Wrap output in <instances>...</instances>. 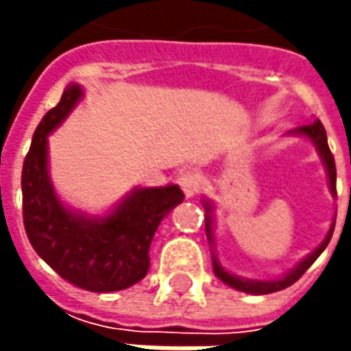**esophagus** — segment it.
I'll use <instances>...</instances> for the list:
<instances>
[{
    "instance_id": "obj_1",
    "label": "esophagus",
    "mask_w": 351,
    "mask_h": 351,
    "mask_svg": "<svg viewBox=\"0 0 351 351\" xmlns=\"http://www.w3.org/2000/svg\"><path fill=\"white\" fill-rule=\"evenodd\" d=\"M180 185H182L185 195L193 197L201 189V178L195 171H183L182 176H180Z\"/></svg>"
}]
</instances>
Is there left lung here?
Here are the masks:
<instances>
[{
	"instance_id": "8db88e82",
	"label": "left lung",
	"mask_w": 351,
	"mask_h": 351,
	"mask_svg": "<svg viewBox=\"0 0 351 351\" xmlns=\"http://www.w3.org/2000/svg\"><path fill=\"white\" fill-rule=\"evenodd\" d=\"M297 132L299 134H304V136H308L311 141L317 144L318 152L322 156V160H324V164H326V171H328V178H330V189L332 193L336 195V164H334V156H332L330 148H328V141H326V130L322 127V123L320 121H315V123H308V125H303V127L297 128ZM205 209L210 210V205H205ZM205 226H207V238H209L210 242V217H207V221H205ZM332 232H334V223H332V228L328 236L324 238V242L318 246L306 260L299 263L291 274H287L285 277H281V279H274V281H250V279H240V277L230 276L228 271H224L223 267L219 265V262H213V269H215V274L217 277L224 281L226 285H230V287H234L238 291H244V293H252V295H267V293H276V291L285 289V287H289L293 285L297 279H301L304 271L315 263L318 256L324 252V248L328 246V242H330Z\"/></svg>"
}]
</instances>
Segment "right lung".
Masks as SVG:
<instances>
[{"label": "right lung", "mask_w": 351, "mask_h": 351, "mask_svg": "<svg viewBox=\"0 0 351 351\" xmlns=\"http://www.w3.org/2000/svg\"><path fill=\"white\" fill-rule=\"evenodd\" d=\"M82 97L68 86L34 130L23 162V224L34 252L68 283L93 293L127 289L148 274L150 242L158 224L183 201L178 185L136 189L103 221L74 215L56 199L47 173V134Z\"/></svg>", "instance_id": "add662e5"}]
</instances>
